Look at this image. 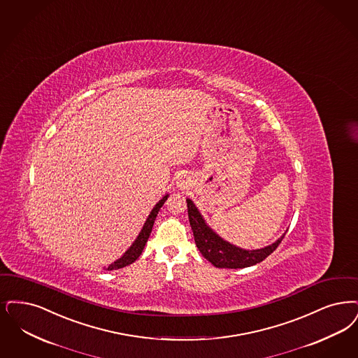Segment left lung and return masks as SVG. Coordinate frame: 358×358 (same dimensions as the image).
Returning <instances> with one entry per match:
<instances>
[{"label":"left lung","mask_w":358,"mask_h":358,"mask_svg":"<svg viewBox=\"0 0 358 358\" xmlns=\"http://www.w3.org/2000/svg\"><path fill=\"white\" fill-rule=\"evenodd\" d=\"M187 203V215L189 222L193 230L194 241L201 252V255L206 258L209 262H212L215 268H228V269H241L248 268L252 265H256L258 262L264 261L269 255L277 249V246L281 243L285 234L278 238L275 243L257 249V250H243L241 248H237L231 243L224 241L221 237H218L213 230L210 229L197 208L192 200H186Z\"/></svg>","instance_id":"8db88e82"}]
</instances>
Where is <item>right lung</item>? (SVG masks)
<instances>
[{"instance_id":"right-lung-1","label":"right lung","mask_w":358,"mask_h":358,"mask_svg":"<svg viewBox=\"0 0 358 358\" xmlns=\"http://www.w3.org/2000/svg\"><path fill=\"white\" fill-rule=\"evenodd\" d=\"M166 199H168V194H166L162 200L159 201L157 205L153 208V210L150 212V215H149L146 222H145V225H143L141 233L138 234L137 240L129 248L128 252H127L122 257L120 258V259H117L115 262H113L112 265H109V266L106 268V271H115V269H121V268H124V266H128L131 262H134L137 258L141 256L143 248H145V243H146L149 236H150V231H152V228H153L155 220H156V217H157L158 210L161 209V206L164 205V202L166 201Z\"/></svg>"}]
</instances>
